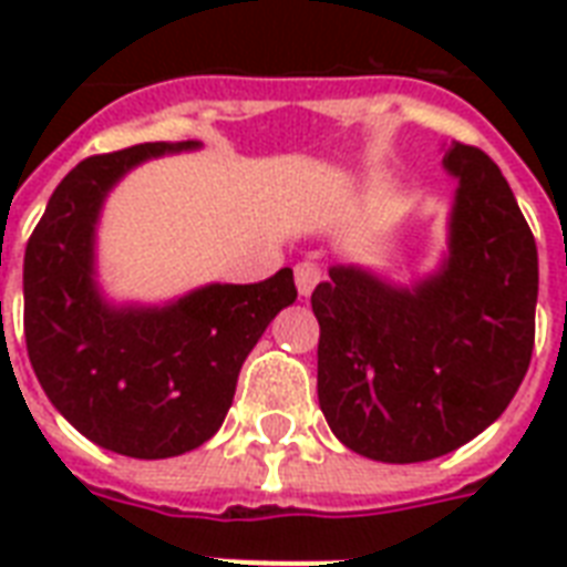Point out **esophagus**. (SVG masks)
<instances>
[{
	"instance_id": "34e87169",
	"label": "esophagus",
	"mask_w": 567,
	"mask_h": 567,
	"mask_svg": "<svg viewBox=\"0 0 567 567\" xmlns=\"http://www.w3.org/2000/svg\"><path fill=\"white\" fill-rule=\"evenodd\" d=\"M293 279H297V291H300L302 297H309V293L315 291V285L323 279V274H320V267L315 265V261H300V265L293 267Z\"/></svg>"
}]
</instances>
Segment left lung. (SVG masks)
Here are the masks:
<instances>
[{
  "instance_id": "8db88e82",
  "label": "left lung",
  "mask_w": 567,
  "mask_h": 567,
  "mask_svg": "<svg viewBox=\"0 0 567 567\" xmlns=\"http://www.w3.org/2000/svg\"><path fill=\"white\" fill-rule=\"evenodd\" d=\"M458 179L439 274L396 288L332 267L311 293L320 323L318 400L359 456L412 465L492 426L524 382L536 341L538 252L501 167L453 144Z\"/></svg>"
}]
</instances>
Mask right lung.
<instances>
[{
	"mask_svg": "<svg viewBox=\"0 0 567 567\" xmlns=\"http://www.w3.org/2000/svg\"><path fill=\"white\" fill-rule=\"evenodd\" d=\"M196 146L158 141L84 158L49 196L25 247L31 368L58 412L120 456L171 458L212 439L244 359L297 300L291 267L256 285H205L162 309L102 300L93 238L109 190L146 158Z\"/></svg>",
	"mask_w": 567,
	"mask_h": 567,
	"instance_id": "right-lung-1",
	"label": "right lung"
}]
</instances>
